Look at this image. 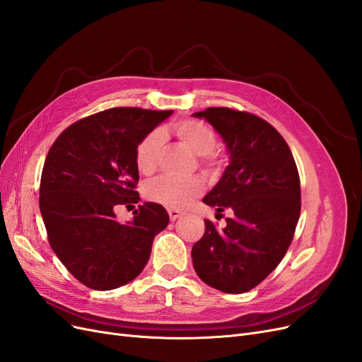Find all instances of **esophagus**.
Here are the masks:
<instances>
[{
    "label": "esophagus",
    "instance_id": "obj_1",
    "mask_svg": "<svg viewBox=\"0 0 362 362\" xmlns=\"http://www.w3.org/2000/svg\"><path fill=\"white\" fill-rule=\"evenodd\" d=\"M181 216H184V213L182 211H180V210H175V208H169V217H170V221L173 222V221H177V218H180Z\"/></svg>",
    "mask_w": 362,
    "mask_h": 362
}]
</instances>
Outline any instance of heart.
I'll list each match as a JSON object with an SVG mask.
<instances>
[{"label":"heart","instance_id":"heart-1","mask_svg":"<svg viewBox=\"0 0 362 362\" xmlns=\"http://www.w3.org/2000/svg\"><path fill=\"white\" fill-rule=\"evenodd\" d=\"M173 134L177 136L185 146H189L194 154L199 156V163L204 168H214L217 164L216 146L217 136L214 129L196 119H184L181 122L172 125ZM163 146V136L160 131H151L139 141L136 148V166L137 169L151 175L158 168L160 154ZM204 192V182L198 177L177 178L163 175L145 184V198L151 202L160 204L168 208H184Z\"/></svg>","mask_w":362,"mask_h":362}]
</instances>
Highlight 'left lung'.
Here are the masks:
<instances>
[{"label":"left lung","mask_w":362,"mask_h":362,"mask_svg":"<svg viewBox=\"0 0 362 362\" xmlns=\"http://www.w3.org/2000/svg\"><path fill=\"white\" fill-rule=\"evenodd\" d=\"M194 116L223 137L231 163L202 199L217 214L233 217L218 229L205 218V233L192 249L193 267L208 286L240 294L257 287L278 267L300 216V178L287 141L267 120L228 107Z\"/></svg>","instance_id":"1"}]
</instances>
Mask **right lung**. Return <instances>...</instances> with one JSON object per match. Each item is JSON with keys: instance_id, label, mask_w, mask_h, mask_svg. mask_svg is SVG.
Listing matches in <instances>:
<instances>
[{"instance_id": "obj_1", "label": "right lung", "mask_w": 362, "mask_h": 362, "mask_svg": "<svg viewBox=\"0 0 362 362\" xmlns=\"http://www.w3.org/2000/svg\"><path fill=\"white\" fill-rule=\"evenodd\" d=\"M172 110L113 107L69 125L54 141L42 169L39 208L54 254L92 290H113L137 278L154 237L169 223L156 202L137 205L134 221L119 223L115 208L134 206L136 148Z\"/></svg>"}]
</instances>
